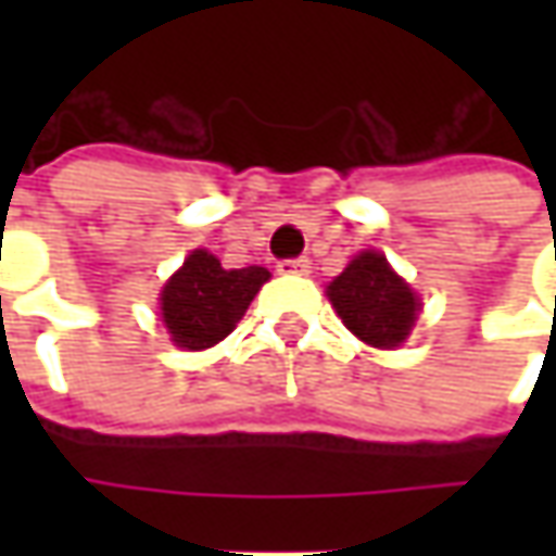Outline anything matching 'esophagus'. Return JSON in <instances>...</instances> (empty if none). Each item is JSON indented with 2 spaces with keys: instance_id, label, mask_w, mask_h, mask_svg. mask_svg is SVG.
Instances as JSON below:
<instances>
[{
  "instance_id": "obj_1",
  "label": "esophagus",
  "mask_w": 556,
  "mask_h": 556,
  "mask_svg": "<svg viewBox=\"0 0 556 556\" xmlns=\"http://www.w3.org/2000/svg\"><path fill=\"white\" fill-rule=\"evenodd\" d=\"M309 268L312 263L306 256H293V260H281V263H278V271H281V275H306Z\"/></svg>"
}]
</instances>
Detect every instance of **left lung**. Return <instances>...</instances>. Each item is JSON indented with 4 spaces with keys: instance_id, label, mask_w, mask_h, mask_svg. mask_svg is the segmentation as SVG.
Listing matches in <instances>:
<instances>
[{
    "instance_id": "1",
    "label": "left lung",
    "mask_w": 556,
    "mask_h": 556,
    "mask_svg": "<svg viewBox=\"0 0 556 556\" xmlns=\"http://www.w3.org/2000/svg\"><path fill=\"white\" fill-rule=\"evenodd\" d=\"M328 296L355 337L383 350L399 346L417 318L412 288L390 268L387 256L374 250L358 253L346 271L333 278Z\"/></svg>"
}]
</instances>
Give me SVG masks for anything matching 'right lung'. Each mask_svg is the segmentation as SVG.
<instances>
[{"instance_id": "add662e5", "label": "right lung", "mask_w": 556, "mask_h": 556, "mask_svg": "<svg viewBox=\"0 0 556 556\" xmlns=\"http://www.w3.org/2000/svg\"><path fill=\"white\" fill-rule=\"evenodd\" d=\"M266 281L263 266L223 268L213 253L194 250L163 288V321L179 346L206 350L231 333Z\"/></svg>"}]
</instances>
